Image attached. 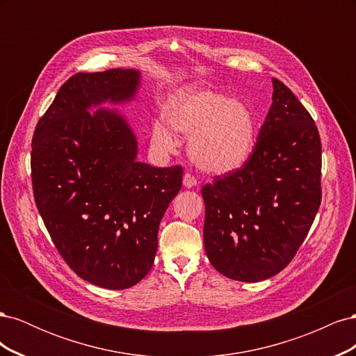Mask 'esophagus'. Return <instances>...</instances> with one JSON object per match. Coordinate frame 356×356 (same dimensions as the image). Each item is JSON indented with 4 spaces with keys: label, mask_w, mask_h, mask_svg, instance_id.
Instances as JSON below:
<instances>
[{
    "label": "esophagus",
    "mask_w": 356,
    "mask_h": 356,
    "mask_svg": "<svg viewBox=\"0 0 356 356\" xmlns=\"http://www.w3.org/2000/svg\"><path fill=\"white\" fill-rule=\"evenodd\" d=\"M182 182H184V186L187 188H191V187H195L197 184V179L187 172V174H184V178H182Z\"/></svg>",
    "instance_id": "obj_1"
}]
</instances>
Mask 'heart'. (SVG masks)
I'll return each mask as SVG.
<instances>
[{"mask_svg": "<svg viewBox=\"0 0 356 356\" xmlns=\"http://www.w3.org/2000/svg\"><path fill=\"white\" fill-rule=\"evenodd\" d=\"M165 122L177 134L191 135L188 153L208 174L239 169L254 152L257 124L251 108L241 99H227L221 92L179 93L169 102ZM168 128L154 123L152 131V143L161 153H172L178 147L177 135Z\"/></svg>", "mask_w": 356, "mask_h": 356, "instance_id": "b5f03b06", "label": "heart"}]
</instances>
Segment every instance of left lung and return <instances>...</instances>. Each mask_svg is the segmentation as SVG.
<instances>
[{
	"instance_id": "8db88e82",
	"label": "left lung",
	"mask_w": 356,
	"mask_h": 356,
	"mask_svg": "<svg viewBox=\"0 0 356 356\" xmlns=\"http://www.w3.org/2000/svg\"><path fill=\"white\" fill-rule=\"evenodd\" d=\"M272 99L246 163L202 187L204 250L211 264L234 281L258 282L284 270L321 204L315 120L277 79Z\"/></svg>"
}]
</instances>
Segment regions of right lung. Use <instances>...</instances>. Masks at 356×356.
<instances>
[{
    "label": "right lung",
    "mask_w": 356,
    "mask_h": 356,
    "mask_svg": "<svg viewBox=\"0 0 356 356\" xmlns=\"http://www.w3.org/2000/svg\"><path fill=\"white\" fill-rule=\"evenodd\" d=\"M135 70L77 72L60 86L32 136L35 204L58 252L84 281L136 285L157 252L159 224L182 186V168L136 160L134 132L117 111L134 98Z\"/></svg>",
    "instance_id": "add662e5"
}]
</instances>
